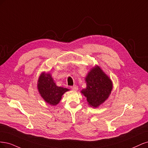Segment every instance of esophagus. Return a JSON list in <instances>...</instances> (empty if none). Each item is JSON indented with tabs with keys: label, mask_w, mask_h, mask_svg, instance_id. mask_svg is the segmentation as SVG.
<instances>
[{
	"label": "esophagus",
	"mask_w": 148,
	"mask_h": 148,
	"mask_svg": "<svg viewBox=\"0 0 148 148\" xmlns=\"http://www.w3.org/2000/svg\"><path fill=\"white\" fill-rule=\"evenodd\" d=\"M71 89H73V90H75V91H77V90H78V87L76 86V85H74V86L71 87Z\"/></svg>",
	"instance_id": "obj_1"
}]
</instances>
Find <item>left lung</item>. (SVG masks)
Listing matches in <instances>:
<instances>
[{"mask_svg":"<svg viewBox=\"0 0 148 148\" xmlns=\"http://www.w3.org/2000/svg\"><path fill=\"white\" fill-rule=\"evenodd\" d=\"M85 81L87 87L80 92L87 98L90 106L98 108L110 95L113 87L112 80L99 66L96 65L88 73Z\"/></svg>","mask_w":148,"mask_h":148,"instance_id":"left-lung-1","label":"left lung"}]
</instances>
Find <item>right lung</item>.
Returning <instances> with one entry per match:
<instances>
[{
    "instance_id": "1",
    "label": "right lung",
    "mask_w": 148,
    "mask_h": 148,
    "mask_svg": "<svg viewBox=\"0 0 148 148\" xmlns=\"http://www.w3.org/2000/svg\"><path fill=\"white\" fill-rule=\"evenodd\" d=\"M37 86L41 97L51 106L58 104L63 95L69 90L66 88L57 86L51 75L49 73L45 72L40 74Z\"/></svg>"
}]
</instances>
